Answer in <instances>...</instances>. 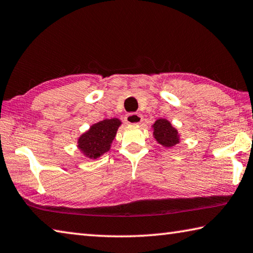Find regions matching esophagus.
I'll use <instances>...</instances> for the list:
<instances>
[{
  "label": "esophagus",
  "instance_id": "obj_1",
  "mask_svg": "<svg viewBox=\"0 0 253 253\" xmlns=\"http://www.w3.org/2000/svg\"><path fill=\"white\" fill-rule=\"evenodd\" d=\"M142 120H143V118L138 113H130L126 117V122L127 124H133V126L140 124L141 122H142Z\"/></svg>",
  "mask_w": 253,
  "mask_h": 253
}]
</instances>
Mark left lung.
Masks as SVG:
<instances>
[{"label": "left lung", "instance_id": "8db88e82", "mask_svg": "<svg viewBox=\"0 0 253 253\" xmlns=\"http://www.w3.org/2000/svg\"><path fill=\"white\" fill-rule=\"evenodd\" d=\"M152 134L163 148H173L180 143V133L167 119H158L152 126Z\"/></svg>", "mask_w": 253, "mask_h": 253}]
</instances>
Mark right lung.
Masks as SVG:
<instances>
[{"instance_id": "1", "label": "right lung", "mask_w": 253, "mask_h": 253, "mask_svg": "<svg viewBox=\"0 0 253 253\" xmlns=\"http://www.w3.org/2000/svg\"><path fill=\"white\" fill-rule=\"evenodd\" d=\"M118 118L105 119L103 121L92 124L90 129L78 138L77 147L84 157L96 160L97 158L109 152L117 131L121 126Z\"/></svg>"}]
</instances>
